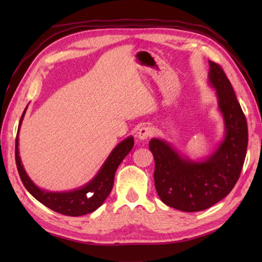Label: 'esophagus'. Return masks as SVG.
Returning <instances> with one entry per match:
<instances>
[{
    "label": "esophagus",
    "mask_w": 262,
    "mask_h": 262,
    "mask_svg": "<svg viewBox=\"0 0 262 262\" xmlns=\"http://www.w3.org/2000/svg\"><path fill=\"white\" fill-rule=\"evenodd\" d=\"M153 134H154V128L153 127L144 126V127H141L140 129H138L137 137H138V140L144 141V140H146L147 137H151Z\"/></svg>",
    "instance_id": "34e87169"
}]
</instances>
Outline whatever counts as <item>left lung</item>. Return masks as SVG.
Returning a JSON list of instances; mask_svg holds the SVG:
<instances>
[{
  "label": "left lung",
  "mask_w": 262,
  "mask_h": 262,
  "mask_svg": "<svg viewBox=\"0 0 262 262\" xmlns=\"http://www.w3.org/2000/svg\"><path fill=\"white\" fill-rule=\"evenodd\" d=\"M209 63L208 84L215 90L224 136L205 158L192 160L162 138L149 141L154 183L161 200L188 213L205 210L231 192L240 177L248 146V125L231 82L219 64Z\"/></svg>",
  "instance_id": "8db88e82"
}]
</instances>
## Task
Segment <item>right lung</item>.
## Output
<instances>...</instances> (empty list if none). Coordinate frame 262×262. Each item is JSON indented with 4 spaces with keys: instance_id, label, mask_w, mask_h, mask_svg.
Here are the masks:
<instances>
[{
    "instance_id": "obj_1",
    "label": "right lung",
    "mask_w": 262,
    "mask_h": 262,
    "mask_svg": "<svg viewBox=\"0 0 262 262\" xmlns=\"http://www.w3.org/2000/svg\"><path fill=\"white\" fill-rule=\"evenodd\" d=\"M27 108L28 105L21 116L18 127V134H16L15 140L16 168H18L21 181L27 190L38 202L45 205L46 207L63 215L82 216L97 210L103 204L105 198L109 196L114 186L116 170L121 163V161L125 159L126 155L132 151L133 146H134V137L128 136L124 141L117 144L116 147L108 155V158L105 159L96 176L90 181H88L85 185L68 191H51L47 190V189L38 187L30 179V177L28 176L24 168V164H22L20 158L19 132L22 120L25 118Z\"/></svg>"
}]
</instances>
